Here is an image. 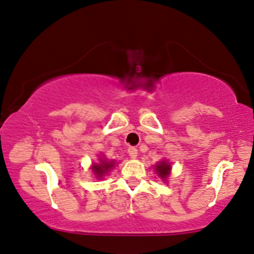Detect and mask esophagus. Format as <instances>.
<instances>
[{
    "mask_svg": "<svg viewBox=\"0 0 254 254\" xmlns=\"http://www.w3.org/2000/svg\"><path fill=\"white\" fill-rule=\"evenodd\" d=\"M127 154H129V156L132 157V159H136L137 149L135 146H130L129 149H127Z\"/></svg>",
    "mask_w": 254,
    "mask_h": 254,
    "instance_id": "1",
    "label": "esophagus"
}]
</instances>
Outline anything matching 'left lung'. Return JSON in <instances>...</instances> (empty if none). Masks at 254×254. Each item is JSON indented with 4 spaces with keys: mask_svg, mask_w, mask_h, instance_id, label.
<instances>
[{
    "mask_svg": "<svg viewBox=\"0 0 254 254\" xmlns=\"http://www.w3.org/2000/svg\"><path fill=\"white\" fill-rule=\"evenodd\" d=\"M170 169H171V166H170L169 162L166 161H161L160 164H157L156 166H155V170L157 171L159 176H161V179H166V177L169 176Z\"/></svg>",
    "mask_w": 254,
    "mask_h": 254,
    "instance_id": "8db88e82",
    "label": "left lung"
}]
</instances>
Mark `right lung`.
<instances>
[{"mask_svg":"<svg viewBox=\"0 0 254 254\" xmlns=\"http://www.w3.org/2000/svg\"><path fill=\"white\" fill-rule=\"evenodd\" d=\"M113 166H114V161L108 162L105 159H100L99 164H95L94 166H93V171H94V174L97 175V177H99L100 179V177H102L104 174H107Z\"/></svg>","mask_w":254,"mask_h":254,"instance_id":"obj_1","label":"right lung"}]
</instances>
